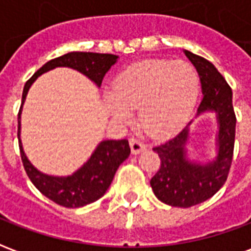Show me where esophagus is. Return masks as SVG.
Here are the masks:
<instances>
[{
	"instance_id": "34e87169",
	"label": "esophagus",
	"mask_w": 251,
	"mask_h": 251,
	"mask_svg": "<svg viewBox=\"0 0 251 251\" xmlns=\"http://www.w3.org/2000/svg\"><path fill=\"white\" fill-rule=\"evenodd\" d=\"M129 142H130V149L133 154H138V153L145 149V144L140 141V140H137V138H130Z\"/></svg>"
}]
</instances>
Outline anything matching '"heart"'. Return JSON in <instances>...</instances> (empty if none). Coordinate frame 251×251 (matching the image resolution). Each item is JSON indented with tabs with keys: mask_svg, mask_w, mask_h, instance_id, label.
Returning <instances> with one entry per match:
<instances>
[{
	"mask_svg": "<svg viewBox=\"0 0 251 251\" xmlns=\"http://www.w3.org/2000/svg\"><path fill=\"white\" fill-rule=\"evenodd\" d=\"M198 75L188 63L145 60L117 76L104 103L115 121L127 124L138 109V124L147 134L167 138L184 126L198 97Z\"/></svg>",
	"mask_w": 251,
	"mask_h": 251,
	"instance_id": "1",
	"label": "heart"
}]
</instances>
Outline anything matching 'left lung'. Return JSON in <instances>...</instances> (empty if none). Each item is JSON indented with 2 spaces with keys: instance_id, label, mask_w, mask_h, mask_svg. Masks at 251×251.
Instances as JSON below:
<instances>
[{
  "instance_id": "obj_1",
  "label": "left lung",
  "mask_w": 251,
  "mask_h": 251,
  "mask_svg": "<svg viewBox=\"0 0 251 251\" xmlns=\"http://www.w3.org/2000/svg\"><path fill=\"white\" fill-rule=\"evenodd\" d=\"M199 74L203 99L198 115L214 111L218 121L216 157L207 164L191 161L187 156L189 122L179 134L163 145L153 148L158 153L161 165L151 180L156 198L174 207L188 208L210 199L226 183L231 167L235 140V113L232 107V93L226 79L215 66L192 52L184 51Z\"/></svg>"
}]
</instances>
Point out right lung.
<instances>
[{
  "label": "right lung",
  "mask_w": 251,
  "mask_h": 251,
  "mask_svg": "<svg viewBox=\"0 0 251 251\" xmlns=\"http://www.w3.org/2000/svg\"><path fill=\"white\" fill-rule=\"evenodd\" d=\"M118 56L111 53H95V52H70L63 56L47 62L40 70L33 74L25 83L23 91V102L19 111V147L21 160L24 164L25 172L30 181L41 194L56 204L68 208H77L90 204L100 199L109 189L114 175L121 164L130 154V147L127 140H104L99 142L97 149L83 164L76 172L70 176H50L36 169L30 163L23 149L20 140V126H21V110L29 91L32 83L44 72L53 70L56 67H70L82 72L88 79H91L98 87H100L103 76L111 67L117 63Z\"/></svg>",
  "instance_id": "add662e5"
}]
</instances>
